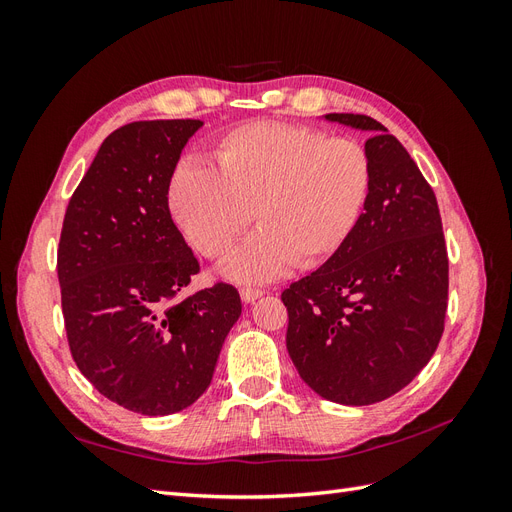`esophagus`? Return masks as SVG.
Here are the masks:
<instances>
[{"label":"esophagus","mask_w":512,"mask_h":512,"mask_svg":"<svg viewBox=\"0 0 512 512\" xmlns=\"http://www.w3.org/2000/svg\"><path fill=\"white\" fill-rule=\"evenodd\" d=\"M239 292H241V299H243L245 303H254L258 297H262V294H265V290L252 288V286H243Z\"/></svg>","instance_id":"esophagus-1"}]
</instances>
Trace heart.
Here are the masks:
<instances>
[{"mask_svg": "<svg viewBox=\"0 0 512 512\" xmlns=\"http://www.w3.org/2000/svg\"><path fill=\"white\" fill-rule=\"evenodd\" d=\"M215 168L183 162L168 179V209L183 239L222 258L256 215L260 228L224 260L239 282H267L290 265L312 269L352 237L374 168L352 136L312 126L250 121L213 143Z\"/></svg>", "mask_w": 512, "mask_h": 512, "instance_id": "obj_1", "label": "heart"}]
</instances>
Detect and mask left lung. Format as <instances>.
Listing matches in <instances>:
<instances>
[{"label":"left lung","instance_id":"8db88e82","mask_svg":"<svg viewBox=\"0 0 512 512\" xmlns=\"http://www.w3.org/2000/svg\"><path fill=\"white\" fill-rule=\"evenodd\" d=\"M327 119L371 132L374 179L348 243L282 292L286 348L320 397L369 406L408 386L436 352L448 254L436 194L406 147L367 115Z\"/></svg>","mask_w":512,"mask_h":512}]
</instances>
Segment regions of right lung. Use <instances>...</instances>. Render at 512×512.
Returning <instances> with one entry per match:
<instances>
[{"label":"right lung","mask_w":512,"mask_h":512,"mask_svg":"<svg viewBox=\"0 0 512 512\" xmlns=\"http://www.w3.org/2000/svg\"><path fill=\"white\" fill-rule=\"evenodd\" d=\"M198 119L134 121L104 138L61 226L57 277L72 359L126 410L192 406L241 299L226 282L183 294L198 260L170 218L168 179Z\"/></svg>","instance_id":"add662e5"}]
</instances>
